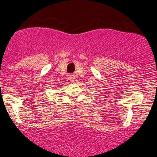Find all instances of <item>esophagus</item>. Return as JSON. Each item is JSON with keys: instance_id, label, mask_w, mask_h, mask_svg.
Returning a JSON list of instances; mask_svg holds the SVG:
<instances>
[{"instance_id": "obj_1", "label": "esophagus", "mask_w": 157, "mask_h": 157, "mask_svg": "<svg viewBox=\"0 0 157 157\" xmlns=\"http://www.w3.org/2000/svg\"><path fill=\"white\" fill-rule=\"evenodd\" d=\"M67 79H68L69 80H70L71 82H73V81H74V79H75V75L72 74H69L67 75Z\"/></svg>"}]
</instances>
